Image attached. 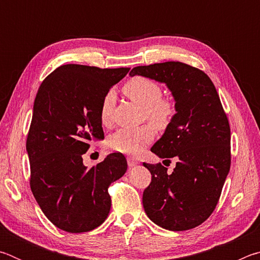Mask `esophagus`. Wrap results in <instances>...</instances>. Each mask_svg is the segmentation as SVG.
Returning a JSON list of instances; mask_svg holds the SVG:
<instances>
[{
  "label": "esophagus",
  "mask_w": 260,
  "mask_h": 260,
  "mask_svg": "<svg viewBox=\"0 0 260 260\" xmlns=\"http://www.w3.org/2000/svg\"><path fill=\"white\" fill-rule=\"evenodd\" d=\"M127 164H128L129 167H133L135 165L139 164V160L135 159V158H132V157H128L127 158Z\"/></svg>",
  "instance_id": "1"
}]
</instances>
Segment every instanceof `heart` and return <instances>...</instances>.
Instances as JSON below:
<instances>
[{"label":"heart","instance_id":"b5f03b06","mask_svg":"<svg viewBox=\"0 0 260 260\" xmlns=\"http://www.w3.org/2000/svg\"><path fill=\"white\" fill-rule=\"evenodd\" d=\"M122 91L143 109V116L158 128H166L170 125L174 108L170 101L161 99L162 89L157 82L144 77H135L125 83ZM113 100V93L109 91L101 105L100 117L104 126L111 125ZM153 138L155 129L150 125H143L136 128H124L116 132L108 139V146L114 151L139 155Z\"/></svg>","mask_w":260,"mask_h":260}]
</instances>
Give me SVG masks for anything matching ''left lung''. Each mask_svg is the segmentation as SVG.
Segmentation results:
<instances>
[{
  "mask_svg": "<svg viewBox=\"0 0 260 260\" xmlns=\"http://www.w3.org/2000/svg\"><path fill=\"white\" fill-rule=\"evenodd\" d=\"M131 76L164 82L175 101L174 114L151 151L177 159L172 173L143 165L151 182L142 203L148 217L165 230L181 232L203 223L213 212L231 169V127L217 89L202 70L181 61L136 67Z\"/></svg>",
  "mask_w": 260,
  "mask_h": 260,
  "instance_id": "1",
  "label": "left lung"
}]
</instances>
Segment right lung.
<instances>
[{
  "label": "right lung",
  "mask_w": 260,
  "mask_h": 260,
  "mask_svg": "<svg viewBox=\"0 0 260 260\" xmlns=\"http://www.w3.org/2000/svg\"><path fill=\"white\" fill-rule=\"evenodd\" d=\"M128 71L61 65L43 80L35 96L26 141L29 186L42 212L61 231H93L110 212L108 188L125 174L126 158L113 152L87 169L82 155L91 140L104 139L101 105Z\"/></svg>",
  "instance_id": "obj_1"
}]
</instances>
